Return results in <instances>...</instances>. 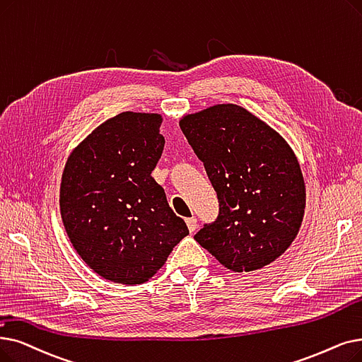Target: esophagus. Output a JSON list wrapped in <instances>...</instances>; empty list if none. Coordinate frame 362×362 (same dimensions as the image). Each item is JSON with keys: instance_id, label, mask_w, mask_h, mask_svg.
<instances>
[{"instance_id": "34e87169", "label": "esophagus", "mask_w": 362, "mask_h": 362, "mask_svg": "<svg viewBox=\"0 0 362 362\" xmlns=\"http://www.w3.org/2000/svg\"><path fill=\"white\" fill-rule=\"evenodd\" d=\"M186 225H187V229H189V232H194L197 229V218L195 217H187Z\"/></svg>"}]
</instances>
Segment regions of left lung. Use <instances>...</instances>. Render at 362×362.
Returning <instances> with one entry per match:
<instances>
[{
  "label": "left lung",
  "instance_id": "8db88e82",
  "mask_svg": "<svg viewBox=\"0 0 362 362\" xmlns=\"http://www.w3.org/2000/svg\"><path fill=\"white\" fill-rule=\"evenodd\" d=\"M204 163L220 213L195 241L232 272L275 262L296 240L306 207L300 164L287 140L235 103H217L179 121Z\"/></svg>",
  "mask_w": 362,
  "mask_h": 362
}]
</instances>
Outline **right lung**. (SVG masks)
I'll return each mask as SVG.
<instances>
[{"mask_svg":"<svg viewBox=\"0 0 362 362\" xmlns=\"http://www.w3.org/2000/svg\"><path fill=\"white\" fill-rule=\"evenodd\" d=\"M161 114L121 112L69 153L60 216L71 244L99 276L144 284L189 230L151 176L164 148Z\"/></svg>","mask_w":362,"mask_h":362,"instance_id":"right-lung-1","label":"right lung"}]
</instances>
